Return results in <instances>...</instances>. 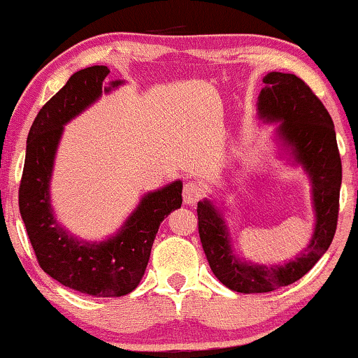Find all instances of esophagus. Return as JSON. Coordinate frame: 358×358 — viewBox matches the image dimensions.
I'll list each match as a JSON object with an SVG mask.
<instances>
[{"instance_id":"1","label":"esophagus","mask_w":358,"mask_h":358,"mask_svg":"<svg viewBox=\"0 0 358 358\" xmlns=\"http://www.w3.org/2000/svg\"><path fill=\"white\" fill-rule=\"evenodd\" d=\"M203 196V185L201 182H196V180H189V182L184 184V202L192 206V203L199 202Z\"/></svg>"}]
</instances>
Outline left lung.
Instances as JSON below:
<instances>
[{
    "mask_svg": "<svg viewBox=\"0 0 358 358\" xmlns=\"http://www.w3.org/2000/svg\"><path fill=\"white\" fill-rule=\"evenodd\" d=\"M258 110L266 120H280V136L313 180L315 229L309 247L285 266L240 263L230 252L220 213L210 202L197 203L199 236L213 275L236 292H270L292 285L331 247L337 229L342 162L331 115L319 96L294 73L271 72L263 78Z\"/></svg>",
    "mask_w": 358,
    "mask_h": 358,
    "instance_id": "8db88e82",
    "label": "left lung"
}]
</instances>
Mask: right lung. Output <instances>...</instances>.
<instances>
[{
    "mask_svg": "<svg viewBox=\"0 0 358 358\" xmlns=\"http://www.w3.org/2000/svg\"><path fill=\"white\" fill-rule=\"evenodd\" d=\"M108 73L105 66L82 69L41 108L27 134L20 184V212L39 266L60 285L96 298H118L139 285L161 222L182 203L180 180L148 194L120 234L101 243L78 241L55 222L49 179L62 124L99 99Z\"/></svg>",
    "mask_w": 358,
    "mask_h": 358,
    "instance_id": "add662e5",
    "label": "right lung"
}]
</instances>
